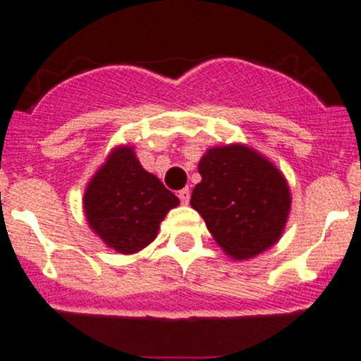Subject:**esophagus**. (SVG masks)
<instances>
[{
	"instance_id": "1",
	"label": "esophagus",
	"mask_w": 361,
	"mask_h": 361,
	"mask_svg": "<svg viewBox=\"0 0 361 361\" xmlns=\"http://www.w3.org/2000/svg\"><path fill=\"white\" fill-rule=\"evenodd\" d=\"M178 197H180L181 204H188L190 202V190H188V188H183V190H180Z\"/></svg>"
}]
</instances>
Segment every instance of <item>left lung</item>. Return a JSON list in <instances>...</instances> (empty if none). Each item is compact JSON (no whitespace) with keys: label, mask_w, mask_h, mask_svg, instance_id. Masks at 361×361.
I'll return each mask as SVG.
<instances>
[{"label":"left lung","mask_w":361,"mask_h":361,"mask_svg":"<svg viewBox=\"0 0 361 361\" xmlns=\"http://www.w3.org/2000/svg\"><path fill=\"white\" fill-rule=\"evenodd\" d=\"M201 183L190 204L216 245L234 260H250L281 239L292 209L285 174L243 143L207 148L199 160Z\"/></svg>","instance_id":"left-lung-1"}]
</instances>
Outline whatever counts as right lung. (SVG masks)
I'll use <instances>...</instances> for the list:
<instances>
[{
    "mask_svg": "<svg viewBox=\"0 0 361 361\" xmlns=\"http://www.w3.org/2000/svg\"><path fill=\"white\" fill-rule=\"evenodd\" d=\"M178 204L180 199L143 169L129 145L113 148L83 194L89 227L122 255L147 248L157 238L160 221Z\"/></svg>",
    "mask_w": 361,
    "mask_h": 361,
    "instance_id": "1",
    "label": "right lung"
}]
</instances>
